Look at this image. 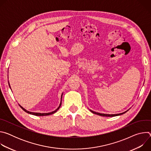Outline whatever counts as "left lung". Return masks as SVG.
Returning <instances> with one entry per match:
<instances>
[{
  "label": "left lung",
  "instance_id": "obj_1",
  "mask_svg": "<svg viewBox=\"0 0 151 151\" xmlns=\"http://www.w3.org/2000/svg\"><path fill=\"white\" fill-rule=\"evenodd\" d=\"M90 111L91 112H93V114H97L98 115H100V116H118V115H122V114H125V112H127V111L123 112V113H121V114H100V113H97V112H94L93 111Z\"/></svg>",
  "mask_w": 151,
  "mask_h": 151
}]
</instances>
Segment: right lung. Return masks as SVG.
<instances>
[{
  "label": "right lung",
  "instance_id": "right-lung-1",
  "mask_svg": "<svg viewBox=\"0 0 151 151\" xmlns=\"http://www.w3.org/2000/svg\"><path fill=\"white\" fill-rule=\"evenodd\" d=\"M8 83H9V87H10V85H9V82H8ZM11 88V87H10ZM62 95L63 94H61V98H62ZM61 102L60 103V106H58V108L55 110V111H53V112H50V113H43V114H41V113H35V112H29V111H27V110H26L25 109H24L23 107H22V106H21L20 105H19V106H20V107L21 109H22L24 111H25L26 112H27V113H28V114H32V115H36V116H47V115H52V114H54V113H55L58 109H59V108L60 107V106H61Z\"/></svg>",
  "mask_w": 151,
  "mask_h": 151
}]
</instances>
